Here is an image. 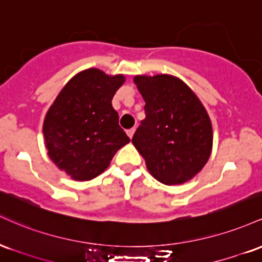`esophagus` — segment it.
I'll return each mask as SVG.
<instances>
[{"label":"esophagus","instance_id":"1","mask_svg":"<svg viewBox=\"0 0 262 262\" xmlns=\"http://www.w3.org/2000/svg\"><path fill=\"white\" fill-rule=\"evenodd\" d=\"M134 132H135V128L128 129V130H127V134H128V137L130 138V139H132V138H133V135H134Z\"/></svg>","mask_w":262,"mask_h":262}]
</instances>
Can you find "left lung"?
<instances>
[{
  "instance_id": "obj_1",
  "label": "left lung",
  "mask_w": 262,
  "mask_h": 262,
  "mask_svg": "<svg viewBox=\"0 0 262 262\" xmlns=\"http://www.w3.org/2000/svg\"><path fill=\"white\" fill-rule=\"evenodd\" d=\"M134 83L145 101V119L132 143L159 182L172 186L189 181L212 152L213 129L206 108L172 75H137Z\"/></svg>"
}]
</instances>
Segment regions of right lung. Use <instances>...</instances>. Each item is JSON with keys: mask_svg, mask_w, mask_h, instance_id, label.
Returning <instances> with one entry per match:
<instances>
[{"mask_svg": "<svg viewBox=\"0 0 262 262\" xmlns=\"http://www.w3.org/2000/svg\"><path fill=\"white\" fill-rule=\"evenodd\" d=\"M124 75L87 69L69 81L45 114L43 134L50 160L76 181H90L110 166L130 139L112 106Z\"/></svg>", "mask_w": 262, "mask_h": 262, "instance_id": "add662e5", "label": "right lung"}]
</instances>
